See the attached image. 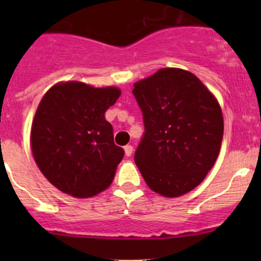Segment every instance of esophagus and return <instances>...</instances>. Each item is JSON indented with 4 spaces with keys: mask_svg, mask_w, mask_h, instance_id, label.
<instances>
[{
    "mask_svg": "<svg viewBox=\"0 0 261 261\" xmlns=\"http://www.w3.org/2000/svg\"><path fill=\"white\" fill-rule=\"evenodd\" d=\"M123 150H125V155H126V156H131V154H133L134 147H133V145H126L125 147H123Z\"/></svg>",
    "mask_w": 261,
    "mask_h": 261,
    "instance_id": "1",
    "label": "esophagus"
}]
</instances>
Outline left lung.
<instances>
[{
    "instance_id": "1",
    "label": "left lung",
    "mask_w": 261,
    "mask_h": 261,
    "mask_svg": "<svg viewBox=\"0 0 261 261\" xmlns=\"http://www.w3.org/2000/svg\"><path fill=\"white\" fill-rule=\"evenodd\" d=\"M133 94L145 130L135 164L156 193L186 194L204 179L220 152L223 117L217 99L196 75L178 68L138 82Z\"/></svg>"
}]
</instances>
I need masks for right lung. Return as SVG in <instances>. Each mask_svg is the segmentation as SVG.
Segmentation results:
<instances>
[{
    "mask_svg": "<svg viewBox=\"0 0 261 261\" xmlns=\"http://www.w3.org/2000/svg\"><path fill=\"white\" fill-rule=\"evenodd\" d=\"M120 94L115 87L67 82L51 87L41 99L31 126L34 159L46 179L64 193L87 198L114 180L123 149L115 145L105 112Z\"/></svg>",
    "mask_w": 261,
    "mask_h": 261,
    "instance_id": "add662e5",
    "label": "right lung"
}]
</instances>
